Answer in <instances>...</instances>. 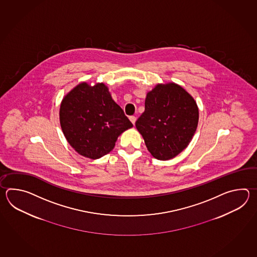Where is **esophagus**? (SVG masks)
<instances>
[{
  "mask_svg": "<svg viewBox=\"0 0 257 257\" xmlns=\"http://www.w3.org/2000/svg\"><path fill=\"white\" fill-rule=\"evenodd\" d=\"M130 120L131 121V123H132L133 125H135V122H136L137 120L136 116H134V115H131V116H130Z\"/></svg>",
  "mask_w": 257,
  "mask_h": 257,
  "instance_id": "esophagus-1",
  "label": "esophagus"
}]
</instances>
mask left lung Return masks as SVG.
I'll return each instance as SVG.
<instances>
[{
    "mask_svg": "<svg viewBox=\"0 0 257 257\" xmlns=\"http://www.w3.org/2000/svg\"><path fill=\"white\" fill-rule=\"evenodd\" d=\"M198 116L195 99L184 88L175 82L159 83L147 93L136 127L153 157L166 161L187 147L197 131Z\"/></svg>",
    "mask_w": 257,
    "mask_h": 257,
    "instance_id": "8db88e82",
    "label": "left lung"
}]
</instances>
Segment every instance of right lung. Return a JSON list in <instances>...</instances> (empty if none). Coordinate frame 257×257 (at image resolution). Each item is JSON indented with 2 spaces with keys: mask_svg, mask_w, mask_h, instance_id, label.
Wrapping results in <instances>:
<instances>
[{
  "mask_svg": "<svg viewBox=\"0 0 257 257\" xmlns=\"http://www.w3.org/2000/svg\"><path fill=\"white\" fill-rule=\"evenodd\" d=\"M66 140L77 153L95 160L109 153L118 136L133 126L103 82H82L67 93L60 108Z\"/></svg>",
  "mask_w": 257,
  "mask_h": 257,
  "instance_id": "right-lung-1",
  "label": "right lung"
}]
</instances>
